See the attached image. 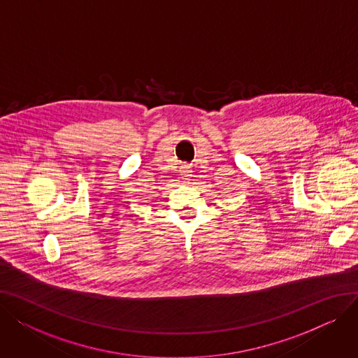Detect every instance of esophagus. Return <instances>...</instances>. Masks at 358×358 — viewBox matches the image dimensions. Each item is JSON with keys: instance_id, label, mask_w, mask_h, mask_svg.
Returning <instances> with one entry per match:
<instances>
[{"instance_id": "obj_1", "label": "esophagus", "mask_w": 358, "mask_h": 358, "mask_svg": "<svg viewBox=\"0 0 358 358\" xmlns=\"http://www.w3.org/2000/svg\"><path fill=\"white\" fill-rule=\"evenodd\" d=\"M192 171L189 168H182L181 169V177H182V180H189L190 177H192V174H190Z\"/></svg>"}]
</instances>
